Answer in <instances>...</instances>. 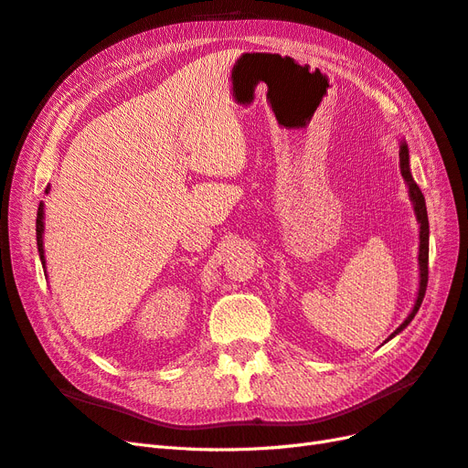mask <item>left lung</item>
<instances>
[{
	"instance_id": "1",
	"label": "left lung",
	"mask_w": 468,
	"mask_h": 468,
	"mask_svg": "<svg viewBox=\"0 0 468 468\" xmlns=\"http://www.w3.org/2000/svg\"><path fill=\"white\" fill-rule=\"evenodd\" d=\"M400 174L408 186V193H410V201L414 205V212L416 218L420 222V253H418V263H420V289H418V296L412 313L408 314V318L394 330V334H390L388 339H392L396 334H400L406 325L414 320L416 313L421 306L423 296H426V289H428V258H430V222H428V208H426V199L420 191V187L416 186V181L412 177V172H410V154H408V144L400 143ZM387 339V342H388Z\"/></svg>"
}]
</instances>
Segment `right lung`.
<instances>
[{
	"label": "right lung",
	"mask_w": 468,
	"mask_h": 468,
	"mask_svg": "<svg viewBox=\"0 0 468 468\" xmlns=\"http://www.w3.org/2000/svg\"><path fill=\"white\" fill-rule=\"evenodd\" d=\"M50 191V186L47 187L45 193ZM45 203L38 205V210H37V246H38V256H40V263L42 267H45V248H42V232H45Z\"/></svg>",
	"instance_id": "add662e5"
}]
</instances>
